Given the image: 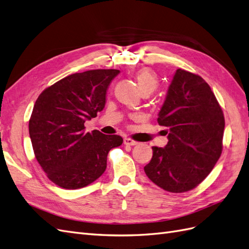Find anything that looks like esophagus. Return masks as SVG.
<instances>
[{"label":"esophagus","instance_id":"34e87169","mask_svg":"<svg viewBox=\"0 0 249 249\" xmlns=\"http://www.w3.org/2000/svg\"><path fill=\"white\" fill-rule=\"evenodd\" d=\"M124 143L125 145H136L138 142L133 140V139H131V138H124Z\"/></svg>","mask_w":249,"mask_h":249}]
</instances>
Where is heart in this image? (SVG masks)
Listing matches in <instances>:
<instances>
[{"instance_id":"1","label":"heart","mask_w":249,"mask_h":249,"mask_svg":"<svg viewBox=\"0 0 249 249\" xmlns=\"http://www.w3.org/2000/svg\"><path fill=\"white\" fill-rule=\"evenodd\" d=\"M136 81L138 83V86L142 92H154L158 87V77L157 73L149 67H144V69H141L136 76Z\"/></svg>"}]
</instances>
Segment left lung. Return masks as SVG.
<instances>
[{
  "label": "left lung",
  "instance_id": "left-lung-1",
  "mask_svg": "<svg viewBox=\"0 0 249 249\" xmlns=\"http://www.w3.org/2000/svg\"><path fill=\"white\" fill-rule=\"evenodd\" d=\"M157 120L169 131L168 143L164 148L153 146L146 176L168 192L194 189L212 171L223 148L225 123L215 94L198 74L178 69Z\"/></svg>",
  "mask_w": 249,
  "mask_h": 249
}]
</instances>
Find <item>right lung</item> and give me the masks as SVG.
<instances>
[{
    "label": "right lung",
    "instance_id": "obj_1",
    "mask_svg": "<svg viewBox=\"0 0 249 249\" xmlns=\"http://www.w3.org/2000/svg\"><path fill=\"white\" fill-rule=\"evenodd\" d=\"M118 70H93L70 74L46 88L29 120L34 155L47 177L64 189L94 182L107 167L110 149L123 144L118 135L85 132L84 123L96 117Z\"/></svg>",
    "mask_w": 249,
    "mask_h": 249
}]
</instances>
